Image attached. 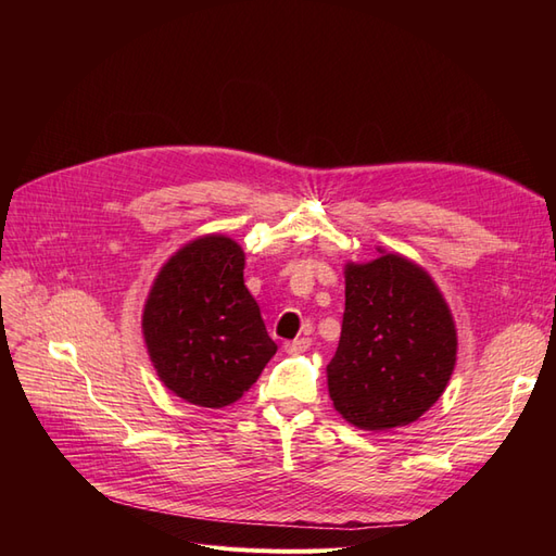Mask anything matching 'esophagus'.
Listing matches in <instances>:
<instances>
[{
	"label": "esophagus",
	"instance_id": "obj_1",
	"mask_svg": "<svg viewBox=\"0 0 556 556\" xmlns=\"http://www.w3.org/2000/svg\"><path fill=\"white\" fill-rule=\"evenodd\" d=\"M311 348V339H296L292 343H285V352L288 355H301V352H306Z\"/></svg>",
	"mask_w": 556,
	"mask_h": 556
}]
</instances>
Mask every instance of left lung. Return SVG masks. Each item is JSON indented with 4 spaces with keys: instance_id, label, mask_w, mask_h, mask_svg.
<instances>
[{
    "instance_id": "8db88e82",
    "label": "left lung",
    "mask_w": 556,
    "mask_h": 556,
    "mask_svg": "<svg viewBox=\"0 0 556 556\" xmlns=\"http://www.w3.org/2000/svg\"><path fill=\"white\" fill-rule=\"evenodd\" d=\"M345 264L341 341L327 364L333 408L364 431H390L441 399L457 364V327L439 285L413 260Z\"/></svg>"
}]
</instances>
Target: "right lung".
Here are the masks:
<instances>
[{
  "mask_svg": "<svg viewBox=\"0 0 556 556\" xmlns=\"http://www.w3.org/2000/svg\"><path fill=\"white\" fill-rule=\"evenodd\" d=\"M243 268L237 241L204 233L162 264L146 299L141 331L150 362L166 390L201 408L239 401L278 350Z\"/></svg>",
  "mask_w": 556,
  "mask_h": 556,
  "instance_id": "obj_1",
  "label": "right lung"
}]
</instances>
